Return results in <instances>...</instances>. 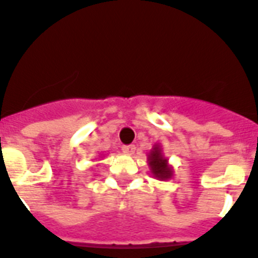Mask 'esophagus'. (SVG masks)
<instances>
[{
    "instance_id": "1",
    "label": "esophagus",
    "mask_w": 258,
    "mask_h": 258,
    "mask_svg": "<svg viewBox=\"0 0 258 258\" xmlns=\"http://www.w3.org/2000/svg\"><path fill=\"white\" fill-rule=\"evenodd\" d=\"M122 150L125 155H133L134 152H135L136 147L134 146V144H128V146H123Z\"/></svg>"
}]
</instances>
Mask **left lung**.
Returning <instances> with one entry per match:
<instances>
[{
    "mask_svg": "<svg viewBox=\"0 0 258 258\" xmlns=\"http://www.w3.org/2000/svg\"><path fill=\"white\" fill-rule=\"evenodd\" d=\"M148 165H150L151 173L159 180H168L172 177V167L168 164V159L164 158L162 148L158 144H155L148 155Z\"/></svg>",
    "mask_w": 258,
    "mask_h": 258,
    "instance_id": "obj_1",
    "label": "left lung"
}]
</instances>
